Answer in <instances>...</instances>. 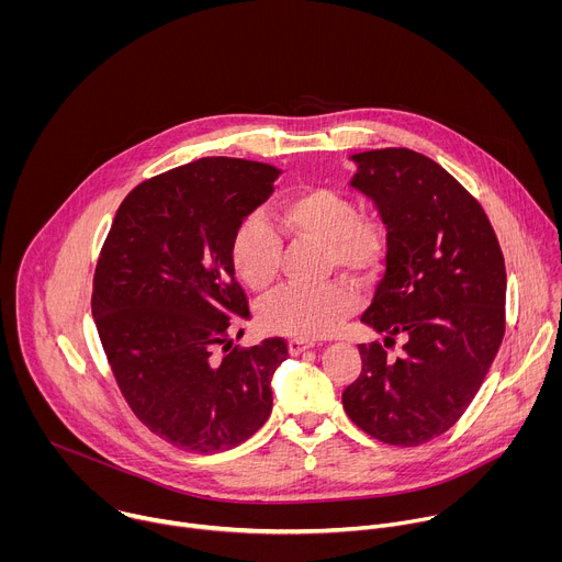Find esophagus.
I'll list each match as a JSON object with an SVG mask.
<instances>
[{"mask_svg": "<svg viewBox=\"0 0 562 562\" xmlns=\"http://www.w3.org/2000/svg\"><path fill=\"white\" fill-rule=\"evenodd\" d=\"M306 349H313V342H311V340H291V342H289V353H291V356H300V353L306 351Z\"/></svg>", "mask_w": 562, "mask_h": 562, "instance_id": "esophagus-1", "label": "esophagus"}]
</instances>
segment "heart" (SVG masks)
<instances>
[{
	"instance_id": "heart-1",
	"label": "heart",
	"mask_w": 562,
	"mask_h": 562,
	"mask_svg": "<svg viewBox=\"0 0 562 562\" xmlns=\"http://www.w3.org/2000/svg\"><path fill=\"white\" fill-rule=\"evenodd\" d=\"M280 226L291 239L323 245L327 269L353 276L373 273L386 256V228L375 213H358L356 200L334 187H308L280 204ZM228 258L235 276L254 291H267L282 262V243L258 213L247 215L231 237ZM358 306V293L345 282L284 286L260 306L267 331L291 338L331 334Z\"/></svg>"
}]
</instances>
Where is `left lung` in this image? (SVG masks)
I'll use <instances>...</instances> for the list:
<instances>
[{"instance_id": "left-lung-1", "label": "left lung", "mask_w": 562, "mask_h": 562, "mask_svg": "<svg viewBox=\"0 0 562 562\" xmlns=\"http://www.w3.org/2000/svg\"><path fill=\"white\" fill-rule=\"evenodd\" d=\"M351 159L349 184L386 226V271L360 319L384 346L406 345L397 359L360 345L362 371L342 405L375 440L418 447L458 423L501 349L505 258L483 206L427 155L378 148Z\"/></svg>"}]
</instances>
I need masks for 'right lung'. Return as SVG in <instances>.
Returning <instances> with one entry per match:
<instances>
[{
	"mask_svg": "<svg viewBox=\"0 0 562 562\" xmlns=\"http://www.w3.org/2000/svg\"><path fill=\"white\" fill-rule=\"evenodd\" d=\"M278 176L202 157L135 187L106 235L91 300L98 334L133 414L178 449H233L271 416L286 342L233 347L231 317L247 319L249 304L228 247Z\"/></svg>",
	"mask_w": 562,
	"mask_h": 562,
	"instance_id": "obj_1",
	"label": "right lung"
}]
</instances>
